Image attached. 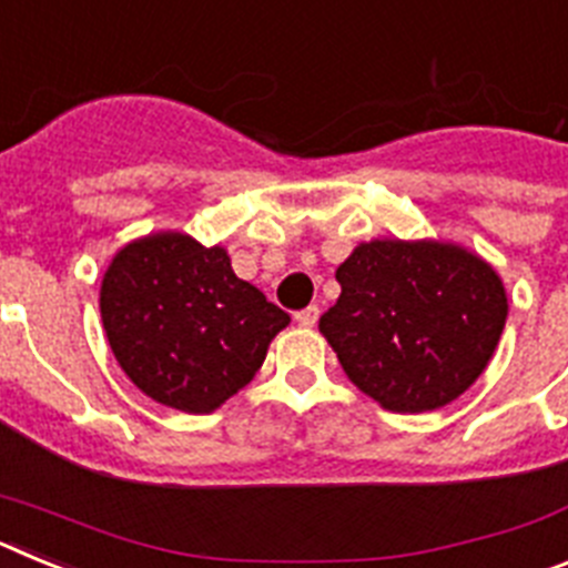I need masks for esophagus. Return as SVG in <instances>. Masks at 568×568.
<instances>
[{
    "instance_id": "esophagus-1",
    "label": "esophagus",
    "mask_w": 568,
    "mask_h": 568,
    "mask_svg": "<svg viewBox=\"0 0 568 568\" xmlns=\"http://www.w3.org/2000/svg\"><path fill=\"white\" fill-rule=\"evenodd\" d=\"M318 315H321V310L315 307V304H310L307 310H301V313L295 315V321H298L301 327H315V321H318Z\"/></svg>"
}]
</instances>
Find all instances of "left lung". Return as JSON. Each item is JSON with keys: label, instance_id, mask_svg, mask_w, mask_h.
Masks as SVG:
<instances>
[{"label": "left lung", "instance_id": "8db88e82", "mask_svg": "<svg viewBox=\"0 0 568 568\" xmlns=\"http://www.w3.org/2000/svg\"><path fill=\"white\" fill-rule=\"evenodd\" d=\"M335 278L321 335L346 378L389 413H433L464 395L509 315L495 267L453 241H361Z\"/></svg>", "mask_w": 568, "mask_h": 568}]
</instances>
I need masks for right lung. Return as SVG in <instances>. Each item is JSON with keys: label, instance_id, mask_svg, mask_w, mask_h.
Returning <instances> with one entry per match:
<instances>
[{"label": "right lung", "instance_id": "obj_1", "mask_svg": "<svg viewBox=\"0 0 568 568\" xmlns=\"http://www.w3.org/2000/svg\"><path fill=\"white\" fill-rule=\"evenodd\" d=\"M99 310L130 381L179 413H215L253 381L270 341L290 324L241 281L222 244L162 230L124 244L104 270Z\"/></svg>", "mask_w": 568, "mask_h": 568}]
</instances>
